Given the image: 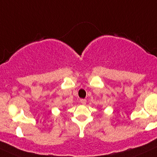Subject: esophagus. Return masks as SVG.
I'll return each mask as SVG.
<instances>
[{
	"instance_id": "esophagus-1",
	"label": "esophagus",
	"mask_w": 157,
	"mask_h": 157,
	"mask_svg": "<svg viewBox=\"0 0 157 157\" xmlns=\"http://www.w3.org/2000/svg\"><path fill=\"white\" fill-rule=\"evenodd\" d=\"M80 103H81L82 104H83V105H85L86 103V99H81V100H80Z\"/></svg>"
}]
</instances>
